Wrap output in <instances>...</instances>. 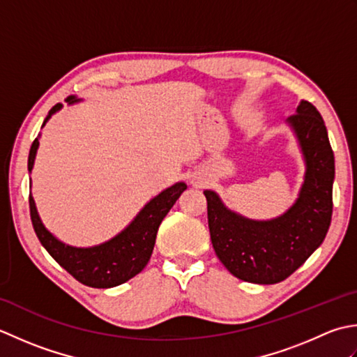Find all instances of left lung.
Segmentation results:
<instances>
[{
	"label": "left lung",
	"instance_id": "8db88e82",
	"mask_svg": "<svg viewBox=\"0 0 357 357\" xmlns=\"http://www.w3.org/2000/svg\"><path fill=\"white\" fill-rule=\"evenodd\" d=\"M305 162L303 183L285 213L268 220L248 219L205 189L211 242L217 257L237 279L273 285L303 265L328 232L333 214L334 154L324 119L302 100L287 119Z\"/></svg>",
	"mask_w": 357,
	"mask_h": 357
}]
</instances>
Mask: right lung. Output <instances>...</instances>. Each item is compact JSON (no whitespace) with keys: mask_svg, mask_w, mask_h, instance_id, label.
I'll return each instance as SVG.
<instances>
[{"mask_svg":"<svg viewBox=\"0 0 357 357\" xmlns=\"http://www.w3.org/2000/svg\"><path fill=\"white\" fill-rule=\"evenodd\" d=\"M66 101L69 105H75L79 103L82 98L70 96ZM61 107L63 105L58 103L50 109L41 128H45L50 117ZM40 137L41 134L35 138L31 151H29V172L33 169L36 151L40 146ZM186 188L185 181H177L172 186L163 189L140 209V213L125 229H121L117 236L106 242L93 246H72L61 242L45 227L38 211H36L32 194L29 195V206H31V219L35 234L56 264H60V266L86 287L112 288L132 279L148 265L155 245L160 223Z\"/></svg>","mask_w":357,"mask_h":357,"instance_id":"add662e5","label":"right lung"}]
</instances>
